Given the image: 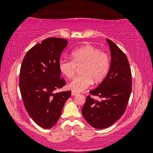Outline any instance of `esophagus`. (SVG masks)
<instances>
[{
	"label": "esophagus",
	"mask_w": 153,
	"mask_h": 153,
	"mask_svg": "<svg viewBox=\"0 0 153 153\" xmlns=\"http://www.w3.org/2000/svg\"><path fill=\"white\" fill-rule=\"evenodd\" d=\"M78 95V93H76V92H74V91L72 92V96H75V95Z\"/></svg>",
	"instance_id": "obj_1"
}]
</instances>
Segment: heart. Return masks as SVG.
Instances as JSON below:
<instances>
[{"mask_svg":"<svg viewBox=\"0 0 153 153\" xmlns=\"http://www.w3.org/2000/svg\"><path fill=\"white\" fill-rule=\"evenodd\" d=\"M71 57L72 60L60 59L58 67L62 74L68 79L72 78L80 68L81 74L75 77L68 85L72 91L82 92L91 85L93 80L99 82L107 74L109 57L97 47L81 46L73 50Z\"/></svg>","mask_w":153,"mask_h":153,"instance_id":"obj_1","label":"heart"}]
</instances>
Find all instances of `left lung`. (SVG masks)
<instances>
[{
	"label": "left lung",
	"mask_w": 153,
	"mask_h": 153,
	"mask_svg": "<svg viewBox=\"0 0 153 153\" xmlns=\"http://www.w3.org/2000/svg\"><path fill=\"white\" fill-rule=\"evenodd\" d=\"M111 51L110 69L107 76L92 95L88 96L81 111L83 118L94 128L102 129L111 126L121 118L126 109L131 91V74L127 56L114 42L106 39Z\"/></svg>",
	"instance_id": "obj_1"
}]
</instances>
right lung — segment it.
I'll return each instance as SVG.
<instances>
[{
    "instance_id": "1",
    "label": "right lung",
    "mask_w": 153,
    "mask_h": 153,
    "mask_svg": "<svg viewBox=\"0 0 153 153\" xmlns=\"http://www.w3.org/2000/svg\"><path fill=\"white\" fill-rule=\"evenodd\" d=\"M68 41L49 37L31 48L20 69L19 88L24 106L39 127L50 129L56 124L71 91L54 93L65 84L58 67Z\"/></svg>"
}]
</instances>
